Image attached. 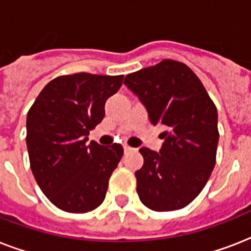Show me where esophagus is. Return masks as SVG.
Masks as SVG:
<instances>
[{"label": "esophagus", "instance_id": "1", "mask_svg": "<svg viewBox=\"0 0 251 251\" xmlns=\"http://www.w3.org/2000/svg\"><path fill=\"white\" fill-rule=\"evenodd\" d=\"M124 150H125V152H130V151H134L135 149L133 147H130L129 145H124Z\"/></svg>", "mask_w": 251, "mask_h": 251}]
</instances>
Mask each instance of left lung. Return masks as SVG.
<instances>
[{"mask_svg":"<svg viewBox=\"0 0 251 251\" xmlns=\"http://www.w3.org/2000/svg\"><path fill=\"white\" fill-rule=\"evenodd\" d=\"M124 83L145 104L151 124L164 129L160 152L139 150L145 159L135 172L139 199L159 212L183 208L202 191L216 163V106L195 73L175 60L127 74Z\"/></svg>","mask_w":251,"mask_h":251,"instance_id":"left-lung-1","label":"left lung"}]
</instances>
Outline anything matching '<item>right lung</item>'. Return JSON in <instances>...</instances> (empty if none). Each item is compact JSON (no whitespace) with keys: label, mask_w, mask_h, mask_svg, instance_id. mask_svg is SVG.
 <instances>
[{"label":"right lung","mask_w":251,"mask_h":251,"mask_svg":"<svg viewBox=\"0 0 251 251\" xmlns=\"http://www.w3.org/2000/svg\"><path fill=\"white\" fill-rule=\"evenodd\" d=\"M124 75L75 73L50 80L27 113L29 165L41 191L60 210L84 214L105 198L124 155L121 145L102 147L87 135L104 118L106 99Z\"/></svg>","instance_id":"right-lung-1"}]
</instances>
